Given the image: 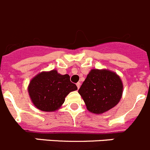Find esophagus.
Returning a JSON list of instances; mask_svg holds the SVG:
<instances>
[{"mask_svg": "<svg viewBox=\"0 0 150 150\" xmlns=\"http://www.w3.org/2000/svg\"><path fill=\"white\" fill-rule=\"evenodd\" d=\"M76 85H77V88H78V89H79V88H80V87H81V83L78 82L76 84Z\"/></svg>", "mask_w": 150, "mask_h": 150, "instance_id": "esophagus-1", "label": "esophagus"}]
</instances>
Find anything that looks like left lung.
Listing matches in <instances>:
<instances>
[{
  "label": "left lung",
  "mask_w": 150,
  "mask_h": 150,
  "mask_svg": "<svg viewBox=\"0 0 150 150\" xmlns=\"http://www.w3.org/2000/svg\"><path fill=\"white\" fill-rule=\"evenodd\" d=\"M123 84L115 72L106 69H92L79 90L88 111L101 114L120 101Z\"/></svg>",
  "instance_id": "obj_1"
}]
</instances>
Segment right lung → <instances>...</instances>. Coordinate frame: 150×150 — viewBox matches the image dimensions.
Masks as SVG:
<instances>
[{
    "mask_svg": "<svg viewBox=\"0 0 150 150\" xmlns=\"http://www.w3.org/2000/svg\"><path fill=\"white\" fill-rule=\"evenodd\" d=\"M77 89V86L70 81L69 75H60L55 69L38 74L28 87L33 104L44 112L56 111L64 103L66 96Z\"/></svg>",
    "mask_w": 150,
    "mask_h": 150,
    "instance_id": "1",
    "label": "right lung"
}]
</instances>
